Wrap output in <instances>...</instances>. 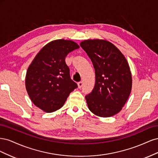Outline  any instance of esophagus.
Returning <instances> with one entry per match:
<instances>
[{"instance_id":"obj_1","label":"esophagus","mask_w":158,"mask_h":158,"mask_svg":"<svg viewBox=\"0 0 158 158\" xmlns=\"http://www.w3.org/2000/svg\"><path fill=\"white\" fill-rule=\"evenodd\" d=\"M82 85H83V84H82V82H79L78 83V88H81L82 87Z\"/></svg>"}]
</instances>
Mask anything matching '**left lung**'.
<instances>
[{"mask_svg":"<svg viewBox=\"0 0 158 158\" xmlns=\"http://www.w3.org/2000/svg\"><path fill=\"white\" fill-rule=\"evenodd\" d=\"M80 46L92 60L95 73V86L85 95L88 108L98 116L111 117L122 109L131 92L132 76L127 60L106 40H85Z\"/></svg>","mask_w":158,"mask_h":158,"instance_id":"obj_1","label":"left lung"}]
</instances>
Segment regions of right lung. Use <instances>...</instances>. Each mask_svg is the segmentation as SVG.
Segmentation results:
<instances>
[{
	"label": "right lung",
	"mask_w": 158,
	"mask_h": 158,
	"mask_svg": "<svg viewBox=\"0 0 158 158\" xmlns=\"http://www.w3.org/2000/svg\"><path fill=\"white\" fill-rule=\"evenodd\" d=\"M79 48L70 40H57L41 49L28 68L26 88L35 106L47 113L63 106L70 92L78 85L70 78L65 57Z\"/></svg>",
	"instance_id": "add662e5"
}]
</instances>
